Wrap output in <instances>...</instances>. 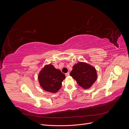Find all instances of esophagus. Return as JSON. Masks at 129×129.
Listing matches in <instances>:
<instances>
[{
  "label": "esophagus",
  "instance_id": "obj_1",
  "mask_svg": "<svg viewBox=\"0 0 129 129\" xmlns=\"http://www.w3.org/2000/svg\"><path fill=\"white\" fill-rule=\"evenodd\" d=\"M69 72H67V73H65V76H69Z\"/></svg>",
  "mask_w": 129,
  "mask_h": 129
}]
</instances>
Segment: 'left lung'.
Returning <instances> with one entry per match:
<instances>
[{
  "mask_svg": "<svg viewBox=\"0 0 129 129\" xmlns=\"http://www.w3.org/2000/svg\"><path fill=\"white\" fill-rule=\"evenodd\" d=\"M70 75L84 89L90 88L97 79L95 68L83 62H79L73 66Z\"/></svg>",
  "mask_w": 129,
  "mask_h": 129,
  "instance_id": "8db88e82",
  "label": "left lung"
}]
</instances>
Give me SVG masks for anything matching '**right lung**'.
<instances>
[{
    "label": "right lung",
    "mask_w": 129,
    "mask_h": 129,
    "mask_svg": "<svg viewBox=\"0 0 129 129\" xmlns=\"http://www.w3.org/2000/svg\"><path fill=\"white\" fill-rule=\"evenodd\" d=\"M65 79L64 74L52 65H46L38 76L39 83L46 91L56 93L61 88L62 82Z\"/></svg>",
    "instance_id": "right-lung-1"
}]
</instances>
